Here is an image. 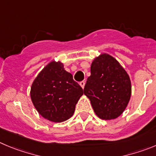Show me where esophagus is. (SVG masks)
<instances>
[{
    "label": "esophagus",
    "instance_id": "esophagus-1",
    "mask_svg": "<svg viewBox=\"0 0 156 156\" xmlns=\"http://www.w3.org/2000/svg\"><path fill=\"white\" fill-rule=\"evenodd\" d=\"M80 85H81V87L82 88H85V81H82L80 82Z\"/></svg>",
    "mask_w": 156,
    "mask_h": 156
}]
</instances>
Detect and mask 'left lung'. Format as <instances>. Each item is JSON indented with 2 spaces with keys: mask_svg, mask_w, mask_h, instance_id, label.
Segmentation results:
<instances>
[{
  "mask_svg": "<svg viewBox=\"0 0 156 156\" xmlns=\"http://www.w3.org/2000/svg\"><path fill=\"white\" fill-rule=\"evenodd\" d=\"M84 94L94 113L103 120H113L124 112L132 94L129 75L114 57L103 53L91 65Z\"/></svg>",
  "mask_w": 156,
  "mask_h": 156,
  "instance_id": "8db88e82",
  "label": "left lung"
}]
</instances>
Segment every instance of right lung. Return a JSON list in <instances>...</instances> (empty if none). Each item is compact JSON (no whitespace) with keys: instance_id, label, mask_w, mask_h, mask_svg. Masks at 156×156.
I'll return each instance as SVG.
<instances>
[{"instance_id":"1","label":"right lung","mask_w":156,"mask_h":156,"mask_svg":"<svg viewBox=\"0 0 156 156\" xmlns=\"http://www.w3.org/2000/svg\"><path fill=\"white\" fill-rule=\"evenodd\" d=\"M83 94L81 87L60 61L49 62L34 78L30 91L37 112L52 122H65L73 115Z\"/></svg>"}]
</instances>
